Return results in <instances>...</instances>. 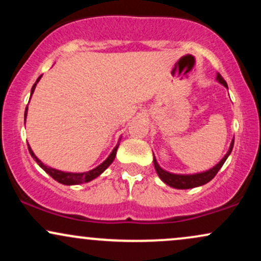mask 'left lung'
<instances>
[{
	"label": "left lung",
	"mask_w": 261,
	"mask_h": 261,
	"mask_svg": "<svg viewBox=\"0 0 261 261\" xmlns=\"http://www.w3.org/2000/svg\"><path fill=\"white\" fill-rule=\"evenodd\" d=\"M216 80L221 83V85H223L224 87H226V88H228L226 81L223 80V77L221 76L220 73H217ZM233 143H234V139H233L232 142H230L229 149H228V152L226 153V155H224L222 160L218 162L216 166L212 167L211 169L206 170V172L196 173V174H174V173H169V172H167V170L161 168L160 164L157 163V161H155V157L153 155V164H154L155 172H157V174L161 178L162 181L166 182L167 185H169V187H172V188H175V189H191V188L201 187V185L206 184V182H208L210 180H212V179L215 178V175L217 174L218 170L221 169V167L223 166V163L226 162L227 158H228L230 152H232Z\"/></svg>",
	"instance_id": "8db88e82"
}]
</instances>
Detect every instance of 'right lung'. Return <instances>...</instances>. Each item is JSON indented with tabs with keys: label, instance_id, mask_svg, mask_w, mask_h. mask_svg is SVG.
Returning a JSON list of instances; mask_svg holds the SVG:
<instances>
[{
	"label": "right lung",
	"instance_id": "right-lung-1",
	"mask_svg": "<svg viewBox=\"0 0 261 261\" xmlns=\"http://www.w3.org/2000/svg\"><path fill=\"white\" fill-rule=\"evenodd\" d=\"M41 79V76L39 77V79L37 80V82L34 83V86L32 87V94L33 92H34L35 87H37V83L39 82V80ZM32 97V95H31ZM27 112H28V106H27L25 108V113H24V120L27 118ZM118 147H119V143L118 145L114 147V149L112 151V153L109 154V157L107 158L106 161L103 162V163L99 164L98 167H95L94 169L92 170H88V172H85V173H70V172H62V170H58V169H54L51 168V167H47L45 166V164L41 162L39 158L37 157V155L34 154V152H33V149L31 148V146L28 145V149H29V153H31V155L33 158H34L35 162L40 166V168H43L45 172L47 173L50 176H51L53 179H55L56 181L61 182V184L64 185H79V184H82V182H88L93 180V179H95L97 176H99L101 173L106 170L108 167L110 166V164L113 163V161L115 160V155H116V151H118Z\"/></svg>",
	"mask_w": 261,
	"mask_h": 261
}]
</instances>
